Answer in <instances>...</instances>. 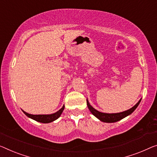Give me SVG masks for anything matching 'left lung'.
Masks as SVG:
<instances>
[{"mask_svg": "<svg viewBox=\"0 0 157 157\" xmlns=\"http://www.w3.org/2000/svg\"><path fill=\"white\" fill-rule=\"evenodd\" d=\"M141 99H140L139 100V101L131 109L127 110V111L120 112V113H102V112L97 111V110H96L94 108H93V107L91 106L87 99H86V105H87L88 109H90L91 113H92L93 115L96 117V118H97L99 120L102 121V122L115 123V122H117V121H121V119L125 118V117H127L128 116L130 115V114L137 109V107L138 106L140 101H141Z\"/></svg>", "mask_w": 157, "mask_h": 157, "instance_id": "8db88e82", "label": "left lung"}]
</instances>
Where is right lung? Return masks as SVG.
Listing matches in <instances>:
<instances>
[{
  "label": "right lung",
  "mask_w": 157,
  "mask_h": 157,
  "mask_svg": "<svg viewBox=\"0 0 157 157\" xmlns=\"http://www.w3.org/2000/svg\"><path fill=\"white\" fill-rule=\"evenodd\" d=\"M65 108V106L63 105L61 109H60L59 111H58L57 112H56L52 114H45V115H32V114H29L25 112L24 111L23 113H24L25 115H26L27 117H29V118L33 119V120L37 121V122L39 123H49L53 122V121H56V119H58L59 117L61 115L63 111Z\"/></svg>",
  "instance_id": "add662e5"
}]
</instances>
